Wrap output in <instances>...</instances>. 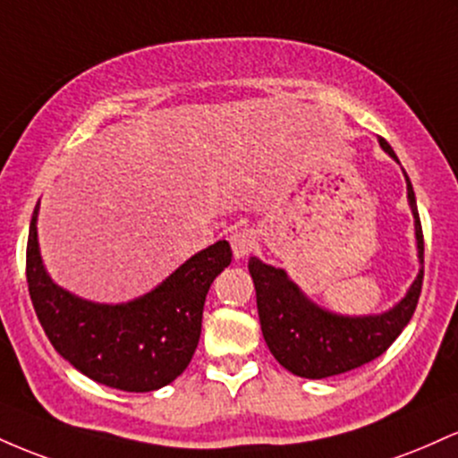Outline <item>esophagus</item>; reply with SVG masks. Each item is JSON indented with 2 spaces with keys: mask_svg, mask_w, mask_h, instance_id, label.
<instances>
[{
  "mask_svg": "<svg viewBox=\"0 0 458 458\" xmlns=\"http://www.w3.org/2000/svg\"><path fill=\"white\" fill-rule=\"evenodd\" d=\"M229 242H231V249H233V255L240 259V257L249 255L250 250L255 249V233L250 229L233 231L229 238Z\"/></svg>",
  "mask_w": 458,
  "mask_h": 458,
  "instance_id": "esophagus-1",
  "label": "esophagus"
}]
</instances>
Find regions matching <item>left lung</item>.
I'll use <instances>...</instances> for the list:
<instances>
[{"label":"left lung","mask_w":458,"mask_h":458,"mask_svg":"<svg viewBox=\"0 0 458 458\" xmlns=\"http://www.w3.org/2000/svg\"><path fill=\"white\" fill-rule=\"evenodd\" d=\"M381 147L398 162L394 148L383 138ZM404 179H407L411 212L415 218L418 257L420 264H424V235L418 203L407 173ZM249 272L257 292L261 333L270 352L281 366L302 378L335 377L381 357L409 325L418 307L424 279V268H420L407 296L394 310L378 316L351 318L313 305L296 284L287 279L285 270L264 264L257 257L249 259Z\"/></svg>","instance_id":"8db88e82"}]
</instances>
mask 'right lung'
Segmentation results:
<instances>
[{
  "mask_svg": "<svg viewBox=\"0 0 458 458\" xmlns=\"http://www.w3.org/2000/svg\"><path fill=\"white\" fill-rule=\"evenodd\" d=\"M34 208L25 255L28 290L51 346L92 381L123 392H153L173 383L197 351L209 285L231 264L227 240L192 255L156 290L121 302L77 298L51 281L36 235Z\"/></svg>",
  "mask_w": 458,
  "mask_h": 458,
  "instance_id": "1",
  "label": "right lung"
}]
</instances>
